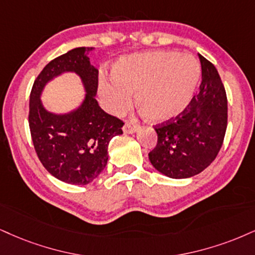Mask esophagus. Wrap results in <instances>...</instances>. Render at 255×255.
I'll list each match as a JSON object with an SVG mask.
<instances>
[{
  "mask_svg": "<svg viewBox=\"0 0 255 255\" xmlns=\"http://www.w3.org/2000/svg\"><path fill=\"white\" fill-rule=\"evenodd\" d=\"M137 130H138L137 125H134L133 123L131 122H125L124 128H123V131H124L125 133H134Z\"/></svg>",
  "mask_w": 255,
  "mask_h": 255,
  "instance_id": "34e87169",
  "label": "esophagus"
}]
</instances>
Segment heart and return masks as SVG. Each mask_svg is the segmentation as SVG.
Masks as SVG:
<instances>
[{"label":"heart","mask_w":255,"mask_h":255,"mask_svg":"<svg viewBox=\"0 0 255 255\" xmlns=\"http://www.w3.org/2000/svg\"><path fill=\"white\" fill-rule=\"evenodd\" d=\"M113 81L102 80L100 96L113 113H122L136 93L139 111L152 123L180 116L194 98L201 79V66L191 55L176 52H146L117 62Z\"/></svg>","instance_id":"heart-1"}]
</instances>
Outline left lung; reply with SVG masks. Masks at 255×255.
Wrapping results in <instances>:
<instances>
[{
    "label": "left lung",
    "instance_id": "left-lung-1",
    "mask_svg": "<svg viewBox=\"0 0 255 255\" xmlns=\"http://www.w3.org/2000/svg\"><path fill=\"white\" fill-rule=\"evenodd\" d=\"M202 83L180 116L156 125L157 145L149 153L153 168L170 178H189L212 164L227 128V96L218 70L199 54Z\"/></svg>",
    "mask_w": 255,
    "mask_h": 255
}]
</instances>
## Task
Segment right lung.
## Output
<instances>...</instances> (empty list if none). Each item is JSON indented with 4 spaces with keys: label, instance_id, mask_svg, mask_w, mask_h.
<instances>
[{
    "label": "right lung",
    "instance_id": "1",
    "mask_svg": "<svg viewBox=\"0 0 255 255\" xmlns=\"http://www.w3.org/2000/svg\"><path fill=\"white\" fill-rule=\"evenodd\" d=\"M92 47H78L45 66L34 81L29 98V128L40 162L65 183L85 185L108 164L109 143L122 134L121 119L104 112L96 100L98 70L91 65ZM64 73H75L85 95L78 108L66 114L48 112L40 102L45 85Z\"/></svg>",
    "mask_w": 255,
    "mask_h": 255
}]
</instances>
